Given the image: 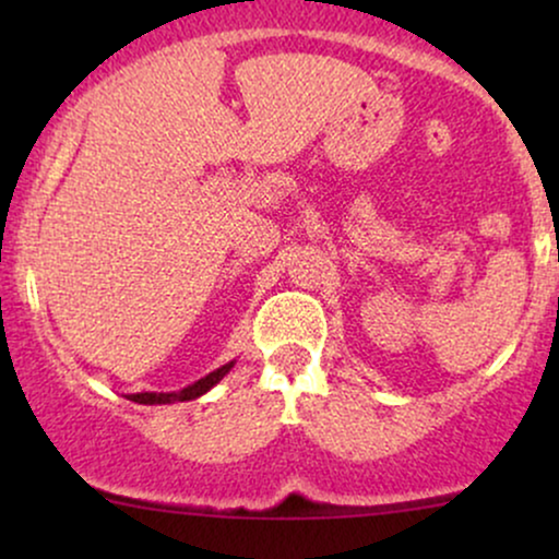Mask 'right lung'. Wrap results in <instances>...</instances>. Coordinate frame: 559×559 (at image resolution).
<instances>
[{"label":"right lung","mask_w":559,"mask_h":559,"mask_svg":"<svg viewBox=\"0 0 559 559\" xmlns=\"http://www.w3.org/2000/svg\"><path fill=\"white\" fill-rule=\"evenodd\" d=\"M230 368H234V362L223 365V368L213 370V373H210V376L199 378V381L191 383V386H186V389H181V391H173V394H155V391H144V394H128V400L139 402V404H168V402H189V400H197V396H202L204 391L213 389L215 383L221 381V378L226 376Z\"/></svg>","instance_id":"1"}]
</instances>
